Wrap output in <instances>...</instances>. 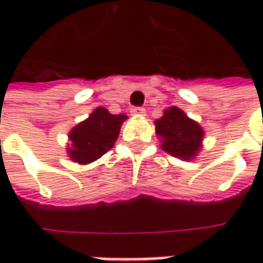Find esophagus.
Listing matches in <instances>:
<instances>
[{"mask_svg": "<svg viewBox=\"0 0 263 263\" xmlns=\"http://www.w3.org/2000/svg\"><path fill=\"white\" fill-rule=\"evenodd\" d=\"M130 112H132L133 116H145V114H146V109L142 108V106H133V108L130 109Z\"/></svg>", "mask_w": 263, "mask_h": 263, "instance_id": "esophagus-1", "label": "esophagus"}]
</instances>
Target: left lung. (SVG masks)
<instances>
[{"mask_svg":"<svg viewBox=\"0 0 263 263\" xmlns=\"http://www.w3.org/2000/svg\"><path fill=\"white\" fill-rule=\"evenodd\" d=\"M155 130L162 142L161 147L173 157L189 161L196 157L202 147V127L177 106L164 111V116L155 121Z\"/></svg>","mask_w":263,"mask_h":263,"instance_id":"8db88e82","label":"left lung"}]
</instances>
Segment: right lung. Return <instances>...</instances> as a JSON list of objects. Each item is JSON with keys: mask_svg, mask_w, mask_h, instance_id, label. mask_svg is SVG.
Here are the masks:
<instances>
[{"mask_svg": "<svg viewBox=\"0 0 263 263\" xmlns=\"http://www.w3.org/2000/svg\"><path fill=\"white\" fill-rule=\"evenodd\" d=\"M124 120V114H109L102 106L96 108L89 118L70 132L71 146L67 147L70 158L85 165L102 157L114 146Z\"/></svg>", "mask_w": 263, "mask_h": 263, "instance_id": "add662e5", "label": "right lung"}]
</instances>
